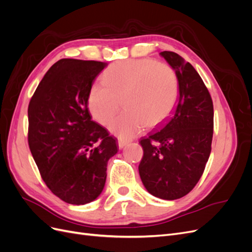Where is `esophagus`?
Segmentation results:
<instances>
[{
  "label": "esophagus",
  "mask_w": 252,
  "mask_h": 252,
  "mask_svg": "<svg viewBox=\"0 0 252 252\" xmlns=\"http://www.w3.org/2000/svg\"><path fill=\"white\" fill-rule=\"evenodd\" d=\"M127 143H128L127 141H124V140H121V139H119V140H118V145H119V148H120V149L124 148V147L126 146V144H127Z\"/></svg>",
  "instance_id": "1"
}]
</instances>
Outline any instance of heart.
Returning a JSON list of instances; mask_svg holds the SVG:
<instances>
[{
    "label": "heart",
    "mask_w": 252,
    "mask_h": 252,
    "mask_svg": "<svg viewBox=\"0 0 252 252\" xmlns=\"http://www.w3.org/2000/svg\"><path fill=\"white\" fill-rule=\"evenodd\" d=\"M103 85L88 94V109L98 124L107 125L122 106L125 110L111 122L110 131L128 140L143 128H154L170 116L180 91L175 70L151 59L120 61L102 75Z\"/></svg>",
    "instance_id": "1"
}]
</instances>
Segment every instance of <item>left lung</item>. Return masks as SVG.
I'll return each mask as SVG.
<instances>
[{
    "mask_svg": "<svg viewBox=\"0 0 252 252\" xmlns=\"http://www.w3.org/2000/svg\"><path fill=\"white\" fill-rule=\"evenodd\" d=\"M178 74V106L159 130L140 141V177L147 191L177 200L196 185L207 163L213 135V104L193 66L178 53H159Z\"/></svg>",
    "mask_w": 252,
    "mask_h": 252,
    "instance_id": "1",
    "label": "left lung"
}]
</instances>
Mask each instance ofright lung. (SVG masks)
<instances>
[{"label":"right lung","instance_id":"1","mask_svg":"<svg viewBox=\"0 0 252 252\" xmlns=\"http://www.w3.org/2000/svg\"><path fill=\"white\" fill-rule=\"evenodd\" d=\"M107 63L62 59L44 75L28 106V144L46 186L72 205L101 194L116 139L96 124L88 94Z\"/></svg>","mask_w":252,"mask_h":252}]
</instances>
